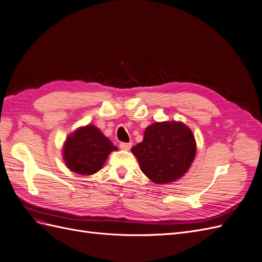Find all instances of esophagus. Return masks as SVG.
Returning a JSON list of instances; mask_svg holds the SVG:
<instances>
[{
  "label": "esophagus",
  "mask_w": 262,
  "mask_h": 262,
  "mask_svg": "<svg viewBox=\"0 0 262 262\" xmlns=\"http://www.w3.org/2000/svg\"><path fill=\"white\" fill-rule=\"evenodd\" d=\"M132 146V143H125V142H121L120 144H119V147L123 150H129Z\"/></svg>",
  "instance_id": "esophagus-1"
}]
</instances>
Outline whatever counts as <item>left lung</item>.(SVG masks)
<instances>
[{"label": "left lung", "instance_id": "obj_1", "mask_svg": "<svg viewBox=\"0 0 262 262\" xmlns=\"http://www.w3.org/2000/svg\"><path fill=\"white\" fill-rule=\"evenodd\" d=\"M141 170L155 184H168L189 169L195 155L192 132L181 122H155L141 143L131 148Z\"/></svg>", "mask_w": 262, "mask_h": 262}]
</instances>
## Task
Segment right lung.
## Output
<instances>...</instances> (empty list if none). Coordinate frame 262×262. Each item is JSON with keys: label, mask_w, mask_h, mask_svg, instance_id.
I'll use <instances>...</instances> for the list:
<instances>
[{"label": "right lung", "mask_w": 262, "mask_h": 262, "mask_svg": "<svg viewBox=\"0 0 262 262\" xmlns=\"http://www.w3.org/2000/svg\"><path fill=\"white\" fill-rule=\"evenodd\" d=\"M116 146L96 126L86 125L67 139L63 157L68 167L81 175L98 171Z\"/></svg>", "instance_id": "right-lung-1"}]
</instances>
